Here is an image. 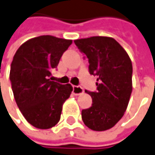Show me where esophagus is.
<instances>
[{
  "mask_svg": "<svg viewBox=\"0 0 155 155\" xmlns=\"http://www.w3.org/2000/svg\"><path fill=\"white\" fill-rule=\"evenodd\" d=\"M72 92L74 95H80L82 93H84V89L81 86H73V91Z\"/></svg>",
  "mask_w": 155,
  "mask_h": 155,
  "instance_id": "esophagus-1",
  "label": "esophagus"
}]
</instances>
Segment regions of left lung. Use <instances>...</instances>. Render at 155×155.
I'll return each mask as SVG.
<instances>
[{
    "label": "left lung",
    "instance_id": "8db88e82",
    "mask_svg": "<svg viewBox=\"0 0 155 155\" xmlns=\"http://www.w3.org/2000/svg\"><path fill=\"white\" fill-rule=\"evenodd\" d=\"M76 45L89 59L90 73L97 76V92H86L92 98V106L82 110V119L95 131L113 128L127 110L132 93V62L116 39L93 36L74 40Z\"/></svg>",
    "mask_w": 155,
    "mask_h": 155
}]
</instances>
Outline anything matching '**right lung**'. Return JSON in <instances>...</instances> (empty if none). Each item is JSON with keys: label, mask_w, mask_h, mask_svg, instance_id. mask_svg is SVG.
I'll list each match as a JSON object with an SVG mask.
<instances>
[{"label": "right lung", "mask_w": 155, "mask_h": 155, "mask_svg": "<svg viewBox=\"0 0 155 155\" xmlns=\"http://www.w3.org/2000/svg\"><path fill=\"white\" fill-rule=\"evenodd\" d=\"M71 43V39L42 35L28 39L15 52L9 74L14 97L23 116L35 128L55 126L73 90L70 84L49 78L50 71L57 68Z\"/></svg>", "instance_id": "add662e5"}]
</instances>
